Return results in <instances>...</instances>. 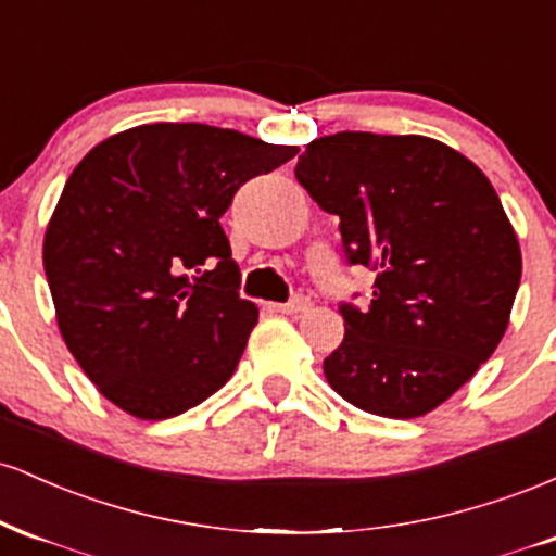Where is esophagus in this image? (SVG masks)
<instances>
[{
    "label": "esophagus",
    "mask_w": 556,
    "mask_h": 556,
    "mask_svg": "<svg viewBox=\"0 0 556 556\" xmlns=\"http://www.w3.org/2000/svg\"><path fill=\"white\" fill-rule=\"evenodd\" d=\"M271 308L279 311V314L295 316V314H305V311L311 308V300L308 298H292L290 303H277V305H271Z\"/></svg>",
    "instance_id": "34e87169"
}]
</instances>
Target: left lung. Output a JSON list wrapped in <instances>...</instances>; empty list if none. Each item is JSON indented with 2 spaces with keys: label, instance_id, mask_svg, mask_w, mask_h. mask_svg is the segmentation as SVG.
<instances>
[{
  "label": "left lung",
  "instance_id": "8db88e82",
  "mask_svg": "<svg viewBox=\"0 0 556 556\" xmlns=\"http://www.w3.org/2000/svg\"><path fill=\"white\" fill-rule=\"evenodd\" d=\"M295 177L376 271L371 305L340 308L327 381L374 416H426L507 331L522 256L494 185L442 140L353 130L311 140Z\"/></svg>",
  "mask_w": 556,
  "mask_h": 556
}]
</instances>
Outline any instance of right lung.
<instances>
[{"mask_svg": "<svg viewBox=\"0 0 556 556\" xmlns=\"http://www.w3.org/2000/svg\"><path fill=\"white\" fill-rule=\"evenodd\" d=\"M298 146L201 123L138 125L93 146L43 235L56 327L119 410L175 418L238 368L258 308L219 219L242 182Z\"/></svg>", "mask_w": 556, "mask_h": 556, "instance_id": "obj_1", "label": "right lung"}]
</instances>
